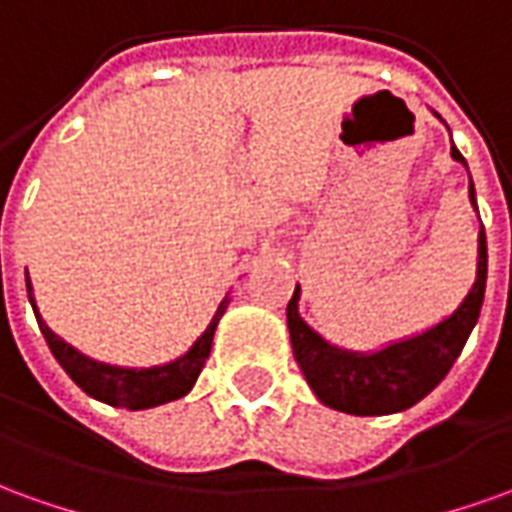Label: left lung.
<instances>
[{
	"label": "left lung",
	"instance_id": "obj_1",
	"mask_svg": "<svg viewBox=\"0 0 512 512\" xmlns=\"http://www.w3.org/2000/svg\"><path fill=\"white\" fill-rule=\"evenodd\" d=\"M452 158L466 167V161L455 147H452ZM469 200L474 202L472 178H469ZM485 277H488V249H485V230L480 227L477 279L461 307L439 326L411 340L389 345L378 354H351L321 340L299 318V288H296L293 299L288 301L290 343L312 392L323 406L356 417L395 414L419 403L450 373L452 362L461 356L463 345L480 318Z\"/></svg>",
	"mask_w": 512,
	"mask_h": 512
}]
</instances>
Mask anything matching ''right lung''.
Instances as JSON below:
<instances>
[{
  "label": "right lung",
  "instance_id": "1",
  "mask_svg": "<svg viewBox=\"0 0 512 512\" xmlns=\"http://www.w3.org/2000/svg\"><path fill=\"white\" fill-rule=\"evenodd\" d=\"M27 293H32V285H29L27 274ZM32 301V310H35V299ZM227 310V299L219 304V310L213 315V321L208 323V329L200 334V340L191 345L189 354H183L175 362L161 367H147V370H128V367H112L101 365V362H93L84 354H79L76 348L60 340L57 334L51 332L49 326L43 323V318L35 310V318H38V326L46 343H49L51 354L60 362L62 370L73 378V384L82 386L84 392L95 400H104L109 406L117 408H131V411H139V408H153L161 406V403H169V400H178L189 392L197 376H200L205 359L211 354L213 332H216V323Z\"/></svg>",
  "mask_w": 512,
  "mask_h": 512
}]
</instances>
